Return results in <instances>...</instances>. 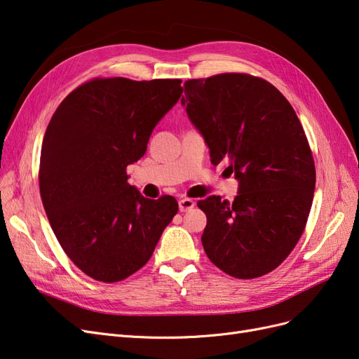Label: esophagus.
<instances>
[{
  "label": "esophagus",
  "instance_id": "34e87169",
  "mask_svg": "<svg viewBox=\"0 0 359 359\" xmlns=\"http://www.w3.org/2000/svg\"><path fill=\"white\" fill-rule=\"evenodd\" d=\"M194 205H196V203H194V201L189 199V198H182V199L178 201V206H180L181 212H186V211L194 208Z\"/></svg>",
  "mask_w": 359,
  "mask_h": 359
}]
</instances>
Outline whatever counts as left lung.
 Returning <instances> with one entry per match:
<instances>
[{
    "instance_id": "1",
    "label": "left lung",
    "mask_w": 359,
    "mask_h": 359,
    "mask_svg": "<svg viewBox=\"0 0 359 359\" xmlns=\"http://www.w3.org/2000/svg\"><path fill=\"white\" fill-rule=\"evenodd\" d=\"M181 104L210 148L212 165L231 161L238 196L198 202L206 214L202 245L236 278H256L290 255L306 227L316 184L309 140L286 97L243 73L184 83Z\"/></svg>"
}]
</instances>
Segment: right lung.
Returning <instances> with one entry per match:
<instances>
[{"label":"right lung","mask_w":359,"mask_h":359,"mask_svg":"<svg viewBox=\"0 0 359 359\" xmlns=\"http://www.w3.org/2000/svg\"><path fill=\"white\" fill-rule=\"evenodd\" d=\"M180 79H93L52 115L39 184L50 227L86 276L115 283L142 268L178 212L172 196L147 199L127 182L154 127L182 94Z\"/></svg>","instance_id":"obj_1"}]
</instances>
